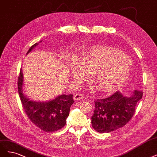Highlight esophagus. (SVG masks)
Returning <instances> with one entry per match:
<instances>
[{
	"label": "esophagus",
	"mask_w": 157,
	"mask_h": 157,
	"mask_svg": "<svg viewBox=\"0 0 157 157\" xmlns=\"http://www.w3.org/2000/svg\"><path fill=\"white\" fill-rule=\"evenodd\" d=\"M84 98L83 95L82 94H77L73 95V99L75 101H78V100H81V99H83Z\"/></svg>",
	"instance_id": "obj_1"
}]
</instances>
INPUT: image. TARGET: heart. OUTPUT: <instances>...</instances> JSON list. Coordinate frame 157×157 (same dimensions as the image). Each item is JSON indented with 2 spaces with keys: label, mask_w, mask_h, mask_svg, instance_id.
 <instances>
[{
  "label": "heart",
  "mask_w": 157,
  "mask_h": 157,
  "mask_svg": "<svg viewBox=\"0 0 157 157\" xmlns=\"http://www.w3.org/2000/svg\"><path fill=\"white\" fill-rule=\"evenodd\" d=\"M69 65L75 82H80L87 73H91L97 89L110 92L128 77L131 62L127 56L115 48L94 46L86 49L80 58L73 56Z\"/></svg>",
  "instance_id": "heart-1"
}]
</instances>
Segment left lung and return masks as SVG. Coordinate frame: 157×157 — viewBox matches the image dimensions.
<instances>
[{"mask_svg":"<svg viewBox=\"0 0 157 157\" xmlns=\"http://www.w3.org/2000/svg\"><path fill=\"white\" fill-rule=\"evenodd\" d=\"M142 91L134 90L131 96H124L116 91L105 99L95 101L91 124L101 133L110 132L123 127L131 120L137 102L142 98Z\"/></svg>","mask_w":157,"mask_h":157,"instance_id":"left-lung-1","label":"left lung"}]
</instances>
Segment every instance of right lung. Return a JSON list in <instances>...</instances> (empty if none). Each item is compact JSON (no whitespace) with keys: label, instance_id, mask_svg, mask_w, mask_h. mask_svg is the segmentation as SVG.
Returning <instances> with one entry per match:
<instances>
[{"label":"right lung","instance_id":"obj_1","mask_svg":"<svg viewBox=\"0 0 157 157\" xmlns=\"http://www.w3.org/2000/svg\"><path fill=\"white\" fill-rule=\"evenodd\" d=\"M41 42L40 41L39 43ZM38 44L32 45L27 52L29 54ZM18 92L23 109L30 120L42 131L47 132L56 131L63 127L69 116L70 107L73 104V95H60L47 102L32 101L23 93V75L22 69L17 81Z\"/></svg>","mask_w":157,"mask_h":157}]
</instances>
